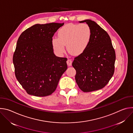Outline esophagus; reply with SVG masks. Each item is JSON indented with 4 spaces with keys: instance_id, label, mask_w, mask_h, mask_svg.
<instances>
[{
    "instance_id": "esophagus-1",
    "label": "esophagus",
    "mask_w": 133,
    "mask_h": 133,
    "mask_svg": "<svg viewBox=\"0 0 133 133\" xmlns=\"http://www.w3.org/2000/svg\"><path fill=\"white\" fill-rule=\"evenodd\" d=\"M67 65H68V66H71V64H72V61H71V59H67Z\"/></svg>"
}]
</instances>
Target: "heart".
Masks as SVG:
<instances>
[{"label":"heart","instance_id":"1","mask_svg":"<svg viewBox=\"0 0 133 133\" xmlns=\"http://www.w3.org/2000/svg\"><path fill=\"white\" fill-rule=\"evenodd\" d=\"M58 38H53L51 44L54 50L59 55L65 52L67 45L68 52L77 56L82 54L87 48L91 37V30L87 24H69L58 31Z\"/></svg>","mask_w":133,"mask_h":133}]
</instances>
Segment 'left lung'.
I'll return each mask as SVG.
<instances>
[{"label": "left lung", "mask_w": 133, "mask_h": 133, "mask_svg": "<svg viewBox=\"0 0 133 133\" xmlns=\"http://www.w3.org/2000/svg\"><path fill=\"white\" fill-rule=\"evenodd\" d=\"M86 23L90 27L91 37L86 50L75 57L72 66L76 71L75 80L84 92L104 87L114 72L115 51L107 32L96 22L90 19Z\"/></svg>", "instance_id": "1"}]
</instances>
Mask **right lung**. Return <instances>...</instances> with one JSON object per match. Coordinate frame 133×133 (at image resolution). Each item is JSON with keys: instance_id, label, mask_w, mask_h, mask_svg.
Returning a JSON list of instances; mask_svg holds the SVG:
<instances>
[{"instance_id": "add662e5", "label": "right lung", "mask_w": 133, "mask_h": 133, "mask_svg": "<svg viewBox=\"0 0 133 133\" xmlns=\"http://www.w3.org/2000/svg\"><path fill=\"white\" fill-rule=\"evenodd\" d=\"M64 24H36L19 37L13 56L15 73L29 95H50L67 69V58L56 56L51 44L54 34Z\"/></svg>"}]
</instances>
